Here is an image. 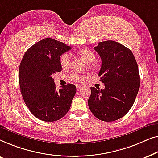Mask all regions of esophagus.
<instances>
[{
    "mask_svg": "<svg viewBox=\"0 0 158 158\" xmlns=\"http://www.w3.org/2000/svg\"><path fill=\"white\" fill-rule=\"evenodd\" d=\"M82 87H83V86L82 85H79V84H77V88L78 89H81Z\"/></svg>",
    "mask_w": 158,
    "mask_h": 158,
    "instance_id": "1",
    "label": "esophagus"
}]
</instances>
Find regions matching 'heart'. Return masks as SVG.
I'll return each instance as SVG.
<instances>
[{
  "instance_id": "heart-1",
  "label": "heart",
  "mask_w": 158,
  "mask_h": 158,
  "mask_svg": "<svg viewBox=\"0 0 158 158\" xmlns=\"http://www.w3.org/2000/svg\"><path fill=\"white\" fill-rule=\"evenodd\" d=\"M77 54L79 56H81L82 59L85 60L86 61L89 63H92L95 60V55L92 51H91L89 48H81L77 52ZM59 64L61 65V68L64 69H67L70 67L71 65V56L68 53H64L59 57ZM90 66H92L93 64H90ZM84 79V76L79 73H73L71 75L70 79L74 81L79 82L82 81Z\"/></svg>"
}]
</instances>
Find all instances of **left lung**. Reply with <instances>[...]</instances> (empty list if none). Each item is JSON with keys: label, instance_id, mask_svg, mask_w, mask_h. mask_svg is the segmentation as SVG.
<instances>
[{"label": "left lung", "instance_id": "left-lung-1", "mask_svg": "<svg viewBox=\"0 0 158 158\" xmlns=\"http://www.w3.org/2000/svg\"><path fill=\"white\" fill-rule=\"evenodd\" d=\"M94 49L102 59L99 76L105 88L91 86L88 105L97 119L112 122L127 113L140 86L137 61L132 52L114 41L99 42Z\"/></svg>", "mask_w": 158, "mask_h": 158}]
</instances>
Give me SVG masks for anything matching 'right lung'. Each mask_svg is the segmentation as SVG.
<instances>
[{
    "instance_id": "obj_1",
    "label": "right lung",
    "mask_w": 158,
    "mask_h": 158,
    "mask_svg": "<svg viewBox=\"0 0 158 158\" xmlns=\"http://www.w3.org/2000/svg\"><path fill=\"white\" fill-rule=\"evenodd\" d=\"M71 46L51 38L33 45L24 54L19 66V85L26 106L36 118L54 122L69 110L77 92L68 84L56 89L53 75L61 71L59 57Z\"/></svg>"
}]
</instances>
